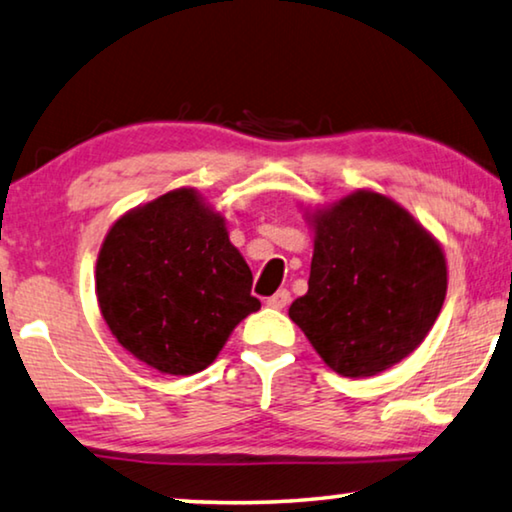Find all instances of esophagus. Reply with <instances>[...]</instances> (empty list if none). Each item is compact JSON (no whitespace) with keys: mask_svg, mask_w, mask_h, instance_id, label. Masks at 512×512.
<instances>
[{"mask_svg":"<svg viewBox=\"0 0 512 512\" xmlns=\"http://www.w3.org/2000/svg\"><path fill=\"white\" fill-rule=\"evenodd\" d=\"M287 303H289V292H287V289H278L276 294L266 299V305H269V308H273V310H282Z\"/></svg>","mask_w":512,"mask_h":512,"instance_id":"34e87169","label":"esophagus"}]
</instances>
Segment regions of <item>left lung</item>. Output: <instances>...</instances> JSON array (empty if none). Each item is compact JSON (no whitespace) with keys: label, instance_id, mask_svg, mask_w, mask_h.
I'll use <instances>...</instances> for the list:
<instances>
[{"label":"left lung","instance_id":"1","mask_svg":"<svg viewBox=\"0 0 512 512\" xmlns=\"http://www.w3.org/2000/svg\"><path fill=\"white\" fill-rule=\"evenodd\" d=\"M305 220L310 280L289 319L342 377L393 368L437 322L448 289L444 248L402 204L368 188L308 207Z\"/></svg>","mask_w":512,"mask_h":512}]
</instances>
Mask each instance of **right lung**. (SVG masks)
Masks as SVG:
<instances>
[{
  "label": "right lung",
  "mask_w": 512,
  "mask_h": 512,
  "mask_svg": "<svg viewBox=\"0 0 512 512\" xmlns=\"http://www.w3.org/2000/svg\"><path fill=\"white\" fill-rule=\"evenodd\" d=\"M253 273L225 218L197 188L128 209L96 259V299L110 333L163 375H195L259 310Z\"/></svg>",
  "instance_id": "obj_1"
}]
</instances>
